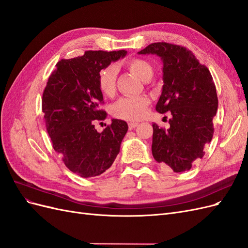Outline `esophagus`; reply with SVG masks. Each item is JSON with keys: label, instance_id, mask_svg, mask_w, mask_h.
Listing matches in <instances>:
<instances>
[{"label": "esophagus", "instance_id": "34e87169", "mask_svg": "<svg viewBox=\"0 0 248 248\" xmlns=\"http://www.w3.org/2000/svg\"><path fill=\"white\" fill-rule=\"evenodd\" d=\"M138 125H139V124H138V123H136V122H130V123H128V127H129V129H130V130L136 128V127H137Z\"/></svg>", "mask_w": 248, "mask_h": 248}]
</instances>
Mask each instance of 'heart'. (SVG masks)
<instances>
[{"label": "heart", "instance_id": "b5f03b06", "mask_svg": "<svg viewBox=\"0 0 248 248\" xmlns=\"http://www.w3.org/2000/svg\"><path fill=\"white\" fill-rule=\"evenodd\" d=\"M125 67L132 74L142 81L152 78L153 66L144 59H131L125 63ZM98 88L100 92L108 97H112L117 88V68L114 65H108L102 68L98 74ZM150 99L146 96H127L120 98L114 103L111 112L116 118L126 121H139L145 117Z\"/></svg>", "mask_w": 248, "mask_h": 248}]
</instances>
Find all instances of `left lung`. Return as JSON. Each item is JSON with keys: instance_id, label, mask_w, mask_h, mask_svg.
Instances as JSON below:
<instances>
[{"instance_id": "left-lung-1", "label": "left lung", "mask_w": 248, "mask_h": 248, "mask_svg": "<svg viewBox=\"0 0 248 248\" xmlns=\"http://www.w3.org/2000/svg\"><path fill=\"white\" fill-rule=\"evenodd\" d=\"M139 54L161 58L164 84L156 110L171 114L169 129L152 125L154 159L175 172L189 170L214 133L218 99L211 73L191 50L176 44L152 43Z\"/></svg>"}]
</instances>
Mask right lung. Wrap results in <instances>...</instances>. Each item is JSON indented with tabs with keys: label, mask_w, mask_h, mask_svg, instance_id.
Returning a JSON list of instances; mask_svg holds the SVG:
<instances>
[{
	"label": "right lung",
	"mask_w": 248,
	"mask_h": 248,
	"mask_svg": "<svg viewBox=\"0 0 248 248\" xmlns=\"http://www.w3.org/2000/svg\"><path fill=\"white\" fill-rule=\"evenodd\" d=\"M126 54L88 50L81 57L62 59L43 91L42 111L52 147L65 166L82 178L99 176L111 167L128 130L127 123L118 119L102 132H97L94 125L108 116L99 108L103 96L98 74Z\"/></svg>",
	"instance_id": "add662e5"
}]
</instances>
